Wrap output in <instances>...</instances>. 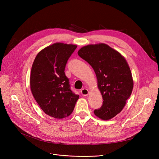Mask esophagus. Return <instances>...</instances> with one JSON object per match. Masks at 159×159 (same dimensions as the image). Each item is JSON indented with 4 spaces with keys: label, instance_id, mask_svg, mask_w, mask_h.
<instances>
[{
    "label": "esophagus",
    "instance_id": "1",
    "mask_svg": "<svg viewBox=\"0 0 159 159\" xmlns=\"http://www.w3.org/2000/svg\"><path fill=\"white\" fill-rule=\"evenodd\" d=\"M80 92L83 96H86L89 94V91L86 88H83L82 89H81Z\"/></svg>",
    "mask_w": 159,
    "mask_h": 159
}]
</instances>
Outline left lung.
<instances>
[{"instance_id": "left-lung-1", "label": "left lung", "mask_w": 159, "mask_h": 159, "mask_svg": "<svg viewBox=\"0 0 159 159\" xmlns=\"http://www.w3.org/2000/svg\"><path fill=\"white\" fill-rule=\"evenodd\" d=\"M78 55L94 70L103 103L94 110L102 120H110L119 113L130 97L133 81L129 67L124 57L105 44L88 45Z\"/></svg>"}]
</instances>
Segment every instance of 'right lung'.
Segmentation results:
<instances>
[{
    "instance_id": "add662e5",
    "label": "right lung",
    "mask_w": 159,
    "mask_h": 159,
    "mask_svg": "<svg viewBox=\"0 0 159 159\" xmlns=\"http://www.w3.org/2000/svg\"><path fill=\"white\" fill-rule=\"evenodd\" d=\"M76 48V45L55 43L41 50L32 65V94L43 111L56 119L70 115L79 98L71 89L64 73L67 62Z\"/></svg>"
}]
</instances>
